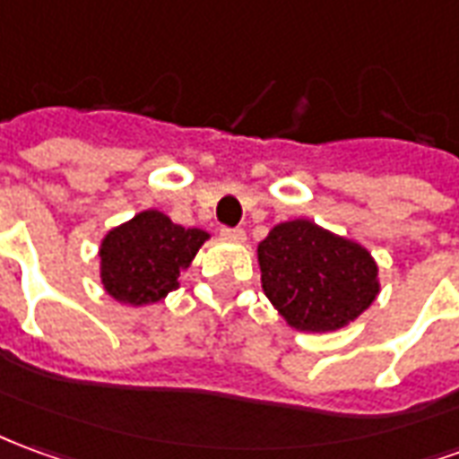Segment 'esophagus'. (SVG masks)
Listing matches in <instances>:
<instances>
[{
  "label": "esophagus",
  "mask_w": 459,
  "mask_h": 459,
  "mask_svg": "<svg viewBox=\"0 0 459 459\" xmlns=\"http://www.w3.org/2000/svg\"><path fill=\"white\" fill-rule=\"evenodd\" d=\"M221 238L230 240V243H243V240H246V233L240 229H221Z\"/></svg>",
  "instance_id": "1"
}]
</instances>
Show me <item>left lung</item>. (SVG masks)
Instances as JSON below:
<instances>
[{
  "instance_id": "left-lung-1",
  "label": "left lung",
  "mask_w": 459,
  "mask_h": 459,
  "mask_svg": "<svg viewBox=\"0 0 459 459\" xmlns=\"http://www.w3.org/2000/svg\"><path fill=\"white\" fill-rule=\"evenodd\" d=\"M265 298L290 328L333 333L360 318L380 293L377 263L358 240L316 221L278 223L258 243Z\"/></svg>"
}]
</instances>
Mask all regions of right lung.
Masks as SVG:
<instances>
[{"label":"right lung","instance_id":"1","mask_svg":"<svg viewBox=\"0 0 459 459\" xmlns=\"http://www.w3.org/2000/svg\"><path fill=\"white\" fill-rule=\"evenodd\" d=\"M208 238L206 230L184 229L161 211L146 208L101 238L99 278L117 303L153 306L178 288V275Z\"/></svg>","mask_w":459,"mask_h":459}]
</instances>
